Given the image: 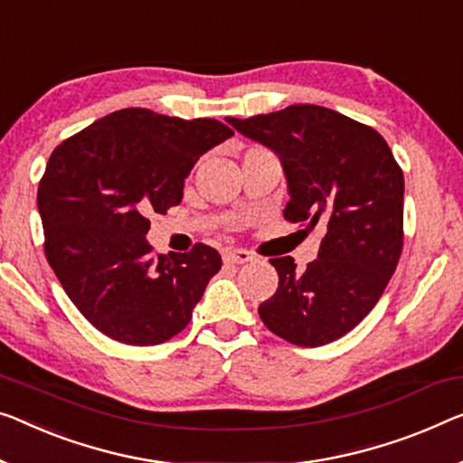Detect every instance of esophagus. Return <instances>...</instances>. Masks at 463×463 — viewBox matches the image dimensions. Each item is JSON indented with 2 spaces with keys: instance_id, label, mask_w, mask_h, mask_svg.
<instances>
[{
  "instance_id": "obj_1",
  "label": "esophagus",
  "mask_w": 463,
  "mask_h": 463,
  "mask_svg": "<svg viewBox=\"0 0 463 463\" xmlns=\"http://www.w3.org/2000/svg\"><path fill=\"white\" fill-rule=\"evenodd\" d=\"M251 260L253 255L245 250H229L224 253V261H229V264H247Z\"/></svg>"
}]
</instances>
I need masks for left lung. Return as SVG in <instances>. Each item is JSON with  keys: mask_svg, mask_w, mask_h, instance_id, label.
I'll use <instances>...</instances> for the list:
<instances>
[{"mask_svg": "<svg viewBox=\"0 0 463 463\" xmlns=\"http://www.w3.org/2000/svg\"><path fill=\"white\" fill-rule=\"evenodd\" d=\"M226 122L279 156L288 222L326 231L303 272L291 255L270 260L279 288L258 307L261 322L299 347L341 339L372 312L402 255V168L374 128L314 103Z\"/></svg>", "mask_w": 463, "mask_h": 463, "instance_id": "left-lung-1", "label": "left lung"}]
</instances>
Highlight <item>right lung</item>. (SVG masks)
I'll use <instances>...</instances> for the list:
<instances>
[{
    "mask_svg": "<svg viewBox=\"0 0 463 463\" xmlns=\"http://www.w3.org/2000/svg\"><path fill=\"white\" fill-rule=\"evenodd\" d=\"M232 135L213 118L127 108L53 149L37 191L47 261L79 312L109 339L157 345L193 318L222 258L203 243L154 255L145 216L181 203L193 165Z\"/></svg>",
    "mask_w": 463,
    "mask_h": 463,
    "instance_id": "right-lung-1",
    "label": "right lung"
}]
</instances>
